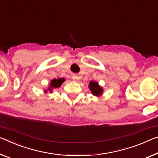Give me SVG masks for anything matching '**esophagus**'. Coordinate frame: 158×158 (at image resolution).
Masks as SVG:
<instances>
[{
	"instance_id": "esophagus-1",
	"label": "esophagus",
	"mask_w": 158,
	"mask_h": 158,
	"mask_svg": "<svg viewBox=\"0 0 158 158\" xmlns=\"http://www.w3.org/2000/svg\"><path fill=\"white\" fill-rule=\"evenodd\" d=\"M72 77V79H73L75 81H77L79 79V77L78 76H77V75H73Z\"/></svg>"
}]
</instances>
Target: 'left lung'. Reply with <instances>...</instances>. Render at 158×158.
I'll return each mask as SVG.
<instances>
[{"mask_svg":"<svg viewBox=\"0 0 158 158\" xmlns=\"http://www.w3.org/2000/svg\"><path fill=\"white\" fill-rule=\"evenodd\" d=\"M89 89L91 90L93 95L96 96H101L102 94V88L101 86H100L98 85V83H97L96 81H91L89 83Z\"/></svg>","mask_w":158,"mask_h":158,"instance_id":"obj_1","label":"left lung"}]
</instances>
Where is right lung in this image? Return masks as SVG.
Instances as JSON below:
<instances>
[{
  "instance_id": "1",
  "label": "right lung",
  "mask_w": 158,
  "mask_h": 158,
  "mask_svg": "<svg viewBox=\"0 0 158 158\" xmlns=\"http://www.w3.org/2000/svg\"><path fill=\"white\" fill-rule=\"evenodd\" d=\"M64 81V79L63 78H59V79H52L51 81V83H50V86L48 88V90L50 92H52V90L54 89H57V88H59L60 86H61L62 84L63 83ZM48 90H46L45 92H47Z\"/></svg>"
}]
</instances>
